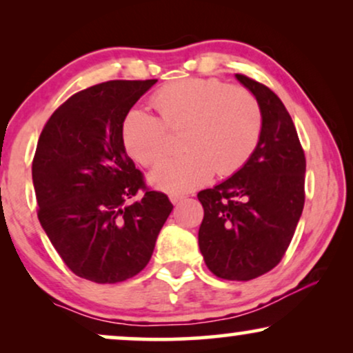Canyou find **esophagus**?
Wrapping results in <instances>:
<instances>
[{"label":"esophagus","mask_w":353,"mask_h":353,"mask_svg":"<svg viewBox=\"0 0 353 353\" xmlns=\"http://www.w3.org/2000/svg\"><path fill=\"white\" fill-rule=\"evenodd\" d=\"M183 199H185V196H170V201H172L173 205H176L178 202H181Z\"/></svg>","instance_id":"obj_1"}]
</instances>
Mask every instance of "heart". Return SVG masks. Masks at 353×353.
Returning <instances> with one entry per match:
<instances>
[{
    "instance_id": "1",
    "label": "heart",
    "mask_w": 353,
    "mask_h": 353,
    "mask_svg": "<svg viewBox=\"0 0 353 353\" xmlns=\"http://www.w3.org/2000/svg\"><path fill=\"white\" fill-rule=\"evenodd\" d=\"M151 103L156 115L133 109L125 115L120 138L125 151L144 167L167 151L168 132H181L185 154L162 161L149 183L172 196L185 194L214 176L243 168L260 141L263 115L257 98L243 86L216 79H186L162 86Z\"/></svg>"
}]
</instances>
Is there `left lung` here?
<instances>
[{"label":"left lung","instance_id":"8db88e82","mask_svg":"<svg viewBox=\"0 0 353 353\" xmlns=\"http://www.w3.org/2000/svg\"><path fill=\"white\" fill-rule=\"evenodd\" d=\"M263 115L260 141L233 176L197 194L204 207L199 249L215 276L249 281L281 262L305 202V154L281 99L236 74Z\"/></svg>","mask_w":353,"mask_h":353}]
</instances>
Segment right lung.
Returning a JSON list of instances; mask_svg holds the SVG:
<instances>
[{"label":"right lung","mask_w":353,"mask_h":353,"mask_svg":"<svg viewBox=\"0 0 353 353\" xmlns=\"http://www.w3.org/2000/svg\"><path fill=\"white\" fill-rule=\"evenodd\" d=\"M157 80H110L70 96L48 120L32 163L38 220L77 276L122 283L146 267L173 209L125 151L120 127ZM137 194L142 199L128 203Z\"/></svg>","instance_id":"add662e5"}]
</instances>
